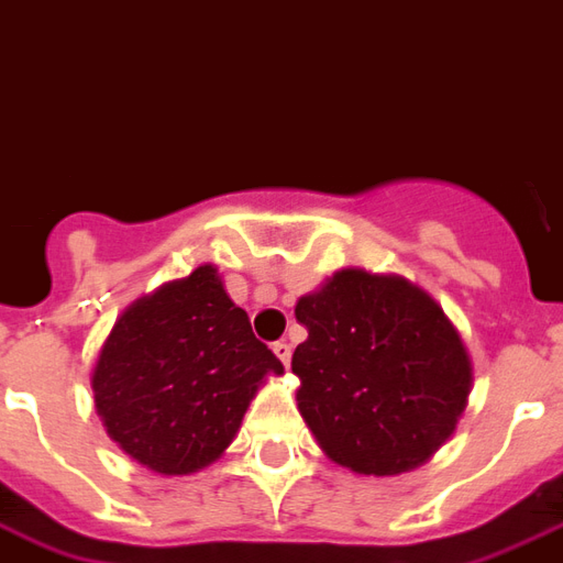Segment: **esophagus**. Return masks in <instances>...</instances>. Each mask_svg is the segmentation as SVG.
Returning <instances> with one entry per match:
<instances>
[{"mask_svg":"<svg viewBox=\"0 0 563 563\" xmlns=\"http://www.w3.org/2000/svg\"><path fill=\"white\" fill-rule=\"evenodd\" d=\"M271 349H274V355L280 357L283 366H289V361H292V345L283 343V340H280V343H274V345H271Z\"/></svg>","mask_w":563,"mask_h":563,"instance_id":"esophagus-1","label":"esophagus"}]
</instances>
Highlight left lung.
Wrapping results in <instances>:
<instances>
[{
  "label": "left lung",
  "mask_w": 563,
  "mask_h": 563,
  "mask_svg": "<svg viewBox=\"0 0 563 563\" xmlns=\"http://www.w3.org/2000/svg\"><path fill=\"white\" fill-rule=\"evenodd\" d=\"M298 409L334 462L357 474L418 468L456 430L472 361L430 295L402 277L336 271L295 307Z\"/></svg>",
  "instance_id": "left-lung-1"
}]
</instances>
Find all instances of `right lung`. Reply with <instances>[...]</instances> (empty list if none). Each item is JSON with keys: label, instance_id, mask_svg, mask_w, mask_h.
<instances>
[{"label": "right lung", "instance_id": "obj_1", "mask_svg": "<svg viewBox=\"0 0 563 563\" xmlns=\"http://www.w3.org/2000/svg\"><path fill=\"white\" fill-rule=\"evenodd\" d=\"M283 364L250 331L218 268L131 303L91 373L110 439L157 474H190L235 439L256 387Z\"/></svg>", "mask_w": 563, "mask_h": 563}]
</instances>
